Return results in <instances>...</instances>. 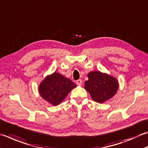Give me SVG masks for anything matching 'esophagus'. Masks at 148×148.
Here are the masks:
<instances>
[{"label":"esophagus","mask_w":148,"mask_h":148,"mask_svg":"<svg viewBox=\"0 0 148 148\" xmlns=\"http://www.w3.org/2000/svg\"><path fill=\"white\" fill-rule=\"evenodd\" d=\"M76 85H82V79H77L76 81Z\"/></svg>","instance_id":"obj_1"}]
</instances>
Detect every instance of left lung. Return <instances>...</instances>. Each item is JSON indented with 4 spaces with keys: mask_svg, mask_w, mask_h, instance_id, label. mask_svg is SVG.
Returning a JSON list of instances; mask_svg holds the SVG:
<instances>
[{
    "mask_svg": "<svg viewBox=\"0 0 148 148\" xmlns=\"http://www.w3.org/2000/svg\"><path fill=\"white\" fill-rule=\"evenodd\" d=\"M88 80L85 82V88L95 102L103 103L116 94L119 88L117 80L114 77L99 71L88 74Z\"/></svg>",
    "mask_w": 148,
    "mask_h": 148,
    "instance_id": "1",
    "label": "left lung"
}]
</instances>
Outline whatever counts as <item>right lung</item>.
<instances>
[{"instance_id":"add662e5","label":"right lung","mask_w":148,"mask_h":148,"mask_svg":"<svg viewBox=\"0 0 148 148\" xmlns=\"http://www.w3.org/2000/svg\"><path fill=\"white\" fill-rule=\"evenodd\" d=\"M76 85L69 78L62 74L54 72L47 76L39 86V93L41 97L54 106L58 105Z\"/></svg>"}]
</instances>
